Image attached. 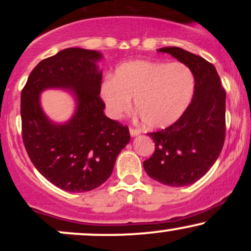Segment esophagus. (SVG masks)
I'll list each match as a JSON object with an SVG mask.
<instances>
[{
  "mask_svg": "<svg viewBox=\"0 0 251 251\" xmlns=\"http://www.w3.org/2000/svg\"><path fill=\"white\" fill-rule=\"evenodd\" d=\"M129 134H131V137H135V135H138V134H140V131L139 129H137V128H129Z\"/></svg>",
  "mask_w": 251,
  "mask_h": 251,
  "instance_id": "esophagus-1",
  "label": "esophagus"
}]
</instances>
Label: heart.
I'll list each match as a JSON object with an SVG mask.
<instances>
[{"mask_svg": "<svg viewBox=\"0 0 251 251\" xmlns=\"http://www.w3.org/2000/svg\"><path fill=\"white\" fill-rule=\"evenodd\" d=\"M195 93V75L181 62L131 61L123 63L113 77L100 86V98L113 119L134 107L151 128L172 125L185 113Z\"/></svg>", "mask_w": 251, "mask_h": 251, "instance_id": "heart-1", "label": "heart"}]
</instances>
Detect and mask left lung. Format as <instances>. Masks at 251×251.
Wrapping results in <instances>:
<instances>
[{"mask_svg": "<svg viewBox=\"0 0 251 251\" xmlns=\"http://www.w3.org/2000/svg\"><path fill=\"white\" fill-rule=\"evenodd\" d=\"M186 65L195 75V93L185 113L165 129L149 133L154 152L144 162L152 179L186 186L203 177L220 155L226 138V91L215 66L178 47L158 50Z\"/></svg>", "mask_w": 251, "mask_h": 251, "instance_id": "1", "label": "left lung"}]
</instances>
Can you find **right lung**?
I'll use <instances>...</instances> for the list:
<instances>
[{"instance_id": "right-lung-1", "label": "right lung", "mask_w": 251, "mask_h": 251, "mask_svg": "<svg viewBox=\"0 0 251 251\" xmlns=\"http://www.w3.org/2000/svg\"><path fill=\"white\" fill-rule=\"evenodd\" d=\"M102 54L66 48L31 71L21 93L22 138L31 163L46 179L68 192H86L108 179L129 142L127 126L103 114L100 94ZM67 89L76 100L68 122L57 124L43 112L39 94Z\"/></svg>"}]
</instances>
